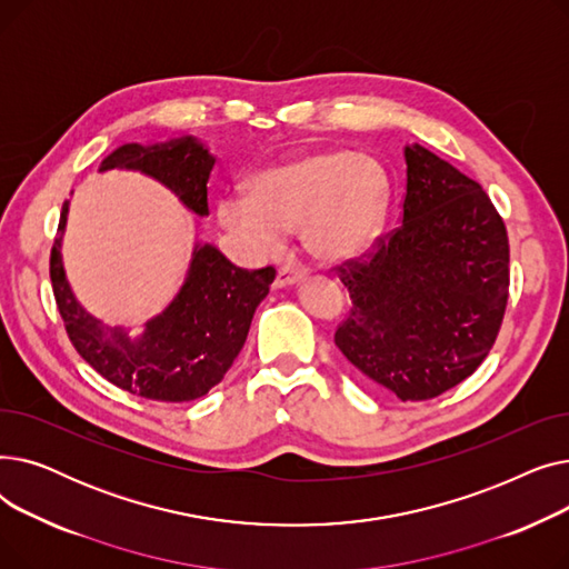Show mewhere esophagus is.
Masks as SVG:
<instances>
[{"label": "esophagus", "mask_w": 569, "mask_h": 569, "mask_svg": "<svg viewBox=\"0 0 569 569\" xmlns=\"http://www.w3.org/2000/svg\"><path fill=\"white\" fill-rule=\"evenodd\" d=\"M307 277H309L307 269L297 267V264H283V267H279L277 288H292L297 283H302Z\"/></svg>", "instance_id": "1"}]
</instances>
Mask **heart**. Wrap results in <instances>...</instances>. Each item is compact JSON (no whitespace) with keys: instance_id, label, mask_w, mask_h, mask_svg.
Returning a JSON list of instances; mask_svg holds the SVG:
<instances>
[{"instance_id":"obj_1","label":"heart","mask_w":569,"mask_h":569,"mask_svg":"<svg viewBox=\"0 0 569 569\" xmlns=\"http://www.w3.org/2000/svg\"><path fill=\"white\" fill-rule=\"evenodd\" d=\"M390 209L385 168L350 149H313L258 170L249 196L226 193L219 221L256 253H274L286 232L302 230L325 262L362 258L378 242Z\"/></svg>"}]
</instances>
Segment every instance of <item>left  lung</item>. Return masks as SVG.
<instances>
[{
	"mask_svg": "<svg viewBox=\"0 0 569 569\" xmlns=\"http://www.w3.org/2000/svg\"><path fill=\"white\" fill-rule=\"evenodd\" d=\"M401 226L341 269L352 309L335 335L346 360L401 401L433 399L489 355L507 305L510 244L482 187L417 142L403 144Z\"/></svg>",
	"mask_w": 569,
	"mask_h": 569,
	"instance_id": "8db88e82",
	"label": "left lung"
}]
</instances>
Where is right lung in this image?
<instances>
[{
    "label": "right lung",
    "instance_id": "obj_1",
    "mask_svg": "<svg viewBox=\"0 0 569 569\" xmlns=\"http://www.w3.org/2000/svg\"><path fill=\"white\" fill-rule=\"evenodd\" d=\"M214 163L217 157L202 140L179 136L152 144H119L101 161L99 172L131 170L152 177L191 214L207 217V179ZM69 207L71 200L59 217L50 279L57 309L82 360L112 385L144 399L182 403L204 397L237 360L277 269L249 272L234 267L214 244L196 242L184 283L133 337L129 327L106 325L89 313L69 283L62 258Z\"/></svg>",
    "mask_w": 569,
    "mask_h": 569
}]
</instances>
